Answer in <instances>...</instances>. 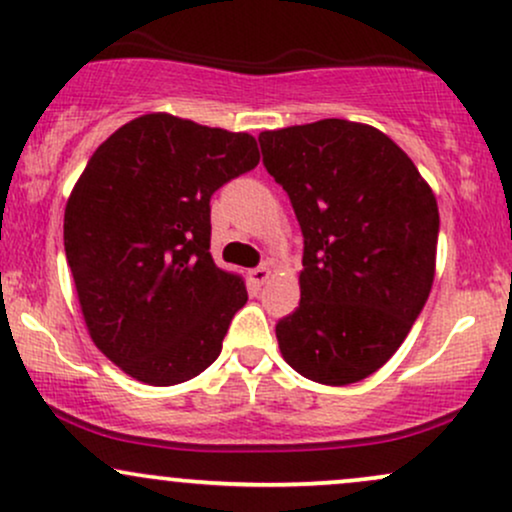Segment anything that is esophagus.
I'll return each instance as SVG.
<instances>
[{
    "mask_svg": "<svg viewBox=\"0 0 512 512\" xmlns=\"http://www.w3.org/2000/svg\"><path fill=\"white\" fill-rule=\"evenodd\" d=\"M248 276H250L252 284H255V286H262L264 281H267L269 276H272V267H269V264H260V267L250 269Z\"/></svg>",
    "mask_w": 512,
    "mask_h": 512,
    "instance_id": "1",
    "label": "esophagus"
}]
</instances>
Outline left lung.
<instances>
[{
	"label": "left lung",
	"instance_id": "obj_1",
	"mask_svg": "<svg viewBox=\"0 0 512 512\" xmlns=\"http://www.w3.org/2000/svg\"><path fill=\"white\" fill-rule=\"evenodd\" d=\"M262 161L303 231L301 303L279 320L284 361L320 385L383 368L436 274L438 202L380 129L317 120L260 134Z\"/></svg>",
	"mask_w": 512,
	"mask_h": 512
}]
</instances>
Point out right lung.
<instances>
[{
    "label": "right lung",
    "mask_w": 512,
    "mask_h": 512,
    "mask_svg": "<svg viewBox=\"0 0 512 512\" xmlns=\"http://www.w3.org/2000/svg\"><path fill=\"white\" fill-rule=\"evenodd\" d=\"M257 163L248 132L149 113L110 134L76 180L64 252L81 313L139 383H185L219 358L248 291L211 260L209 199Z\"/></svg>",
    "instance_id": "1"
}]
</instances>
